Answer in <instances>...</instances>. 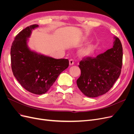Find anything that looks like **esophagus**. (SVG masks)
Returning <instances> with one entry per match:
<instances>
[{
    "mask_svg": "<svg viewBox=\"0 0 134 134\" xmlns=\"http://www.w3.org/2000/svg\"><path fill=\"white\" fill-rule=\"evenodd\" d=\"M74 64V60L73 59H70L69 60V64L70 65H72Z\"/></svg>",
    "mask_w": 134,
    "mask_h": 134,
    "instance_id": "1",
    "label": "esophagus"
}]
</instances>
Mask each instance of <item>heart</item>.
<instances>
[{"label":"heart","instance_id":"1","mask_svg":"<svg viewBox=\"0 0 134 134\" xmlns=\"http://www.w3.org/2000/svg\"><path fill=\"white\" fill-rule=\"evenodd\" d=\"M92 51V48L91 47H87L83 48L82 50V54L84 55H89L91 54Z\"/></svg>","mask_w":134,"mask_h":134}]
</instances>
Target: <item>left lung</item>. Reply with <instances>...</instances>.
I'll use <instances>...</instances> for the list:
<instances>
[{"mask_svg":"<svg viewBox=\"0 0 134 134\" xmlns=\"http://www.w3.org/2000/svg\"><path fill=\"white\" fill-rule=\"evenodd\" d=\"M112 48L96 58L88 57L79 63L81 75L76 80L80 91L88 97L102 96L112 87L121 74L122 65V44L114 37Z\"/></svg>","mask_w":134,"mask_h":134,"instance_id":"8db88e82","label":"left lung"}]
</instances>
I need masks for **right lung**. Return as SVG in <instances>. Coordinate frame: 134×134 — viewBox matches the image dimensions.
<instances>
[{"instance_id":"add662e5","label":"right lung","mask_w":134,"mask_h":134,"mask_svg":"<svg viewBox=\"0 0 134 134\" xmlns=\"http://www.w3.org/2000/svg\"><path fill=\"white\" fill-rule=\"evenodd\" d=\"M38 27H26L15 36L12 44V70L15 78L27 91L35 94L46 93L62 72L69 66V60L56 59L31 50L27 42L32 31Z\"/></svg>"}]
</instances>
